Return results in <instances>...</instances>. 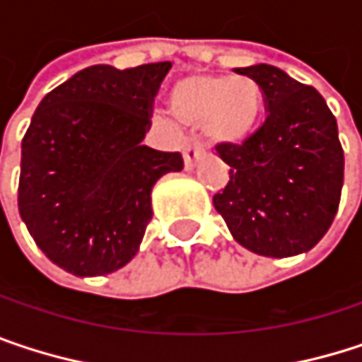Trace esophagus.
Listing matches in <instances>:
<instances>
[{
	"label": "esophagus",
	"instance_id": "1",
	"mask_svg": "<svg viewBox=\"0 0 362 362\" xmlns=\"http://www.w3.org/2000/svg\"><path fill=\"white\" fill-rule=\"evenodd\" d=\"M203 157H205V151L199 144H186L184 146V165H186V170H192Z\"/></svg>",
	"mask_w": 362,
	"mask_h": 362
}]
</instances>
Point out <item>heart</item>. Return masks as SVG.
Segmentation results:
<instances>
[{
  "mask_svg": "<svg viewBox=\"0 0 362 362\" xmlns=\"http://www.w3.org/2000/svg\"><path fill=\"white\" fill-rule=\"evenodd\" d=\"M168 105L184 125H205L220 144L243 142L259 121L264 94L257 81L239 75H186L170 92Z\"/></svg>",
  "mask_w": 362,
  "mask_h": 362,
  "instance_id": "obj_1",
  "label": "heart"
}]
</instances>
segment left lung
<instances>
[{
	"mask_svg": "<svg viewBox=\"0 0 362 362\" xmlns=\"http://www.w3.org/2000/svg\"><path fill=\"white\" fill-rule=\"evenodd\" d=\"M264 94L266 121L243 144H218L230 180L214 207L245 250L289 257L329 230L344 184L337 121L325 98L272 64L235 69Z\"/></svg>",
	"mask_w": 362,
	"mask_h": 362,
	"instance_id": "obj_1",
	"label": "left lung"
}]
</instances>
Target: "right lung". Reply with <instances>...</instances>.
Listing matches in <instances>:
<instances>
[{"mask_svg": "<svg viewBox=\"0 0 362 362\" xmlns=\"http://www.w3.org/2000/svg\"><path fill=\"white\" fill-rule=\"evenodd\" d=\"M172 62L94 64L39 103L23 138L18 211L37 247L77 276L109 274L140 250L151 190L184 168L142 144Z\"/></svg>", "mask_w": 362, "mask_h": 362, "instance_id": "obj_1", "label": "right lung"}]
</instances>
